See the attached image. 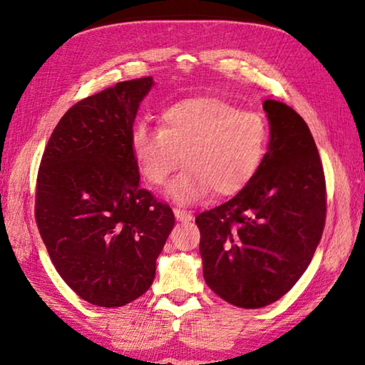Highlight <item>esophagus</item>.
<instances>
[{
	"label": "esophagus",
	"instance_id": "obj_1",
	"mask_svg": "<svg viewBox=\"0 0 365 365\" xmlns=\"http://www.w3.org/2000/svg\"><path fill=\"white\" fill-rule=\"evenodd\" d=\"M174 214H175V219L178 222H190L191 219H193V215H191L188 211H185V209H180V207H175Z\"/></svg>",
	"mask_w": 365,
	"mask_h": 365
}]
</instances>
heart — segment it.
<instances>
[{
  "mask_svg": "<svg viewBox=\"0 0 365 365\" xmlns=\"http://www.w3.org/2000/svg\"><path fill=\"white\" fill-rule=\"evenodd\" d=\"M269 128L262 115L219 98H191L160 114V128L138 123L130 148L140 175L151 187L168 182L182 163L185 169L168 187L178 205H195L214 190L230 196L243 190L261 165Z\"/></svg>",
  "mask_w": 365,
  "mask_h": 365,
  "instance_id": "b5f03b06",
  "label": "heart"
}]
</instances>
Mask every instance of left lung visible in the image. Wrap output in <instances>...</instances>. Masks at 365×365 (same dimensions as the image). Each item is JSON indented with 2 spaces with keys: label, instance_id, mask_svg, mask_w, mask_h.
I'll return each mask as SVG.
<instances>
[{
  "label": "left lung",
  "instance_id": "left-lung-1",
  "mask_svg": "<svg viewBox=\"0 0 365 365\" xmlns=\"http://www.w3.org/2000/svg\"><path fill=\"white\" fill-rule=\"evenodd\" d=\"M270 140L255 177L230 201L201 212L200 252L207 287L233 306H269L311 264L325 225V177L304 119L265 100Z\"/></svg>",
  "mask_w": 365,
  "mask_h": 365
}]
</instances>
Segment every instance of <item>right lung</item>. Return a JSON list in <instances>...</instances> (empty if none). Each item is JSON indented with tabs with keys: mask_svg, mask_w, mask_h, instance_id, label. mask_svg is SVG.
Returning a JSON list of instances; mask_svg holds the SVG:
<instances>
[{
	"mask_svg": "<svg viewBox=\"0 0 365 365\" xmlns=\"http://www.w3.org/2000/svg\"><path fill=\"white\" fill-rule=\"evenodd\" d=\"M153 77L115 83L63 115L43 153L35 217L48 255L80 298L120 307L140 298L175 224L140 187L130 137Z\"/></svg>",
	"mask_w": 365,
	"mask_h": 365,
	"instance_id": "obj_1",
	"label": "right lung"
}]
</instances>
